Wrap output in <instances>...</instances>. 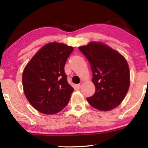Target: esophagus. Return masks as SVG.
<instances>
[{"instance_id": "esophagus-1", "label": "esophagus", "mask_w": 148, "mask_h": 148, "mask_svg": "<svg viewBox=\"0 0 148 148\" xmlns=\"http://www.w3.org/2000/svg\"><path fill=\"white\" fill-rule=\"evenodd\" d=\"M82 85H83V83H80L79 84H78L77 85V87L79 89H80L81 88V86H82Z\"/></svg>"}]
</instances>
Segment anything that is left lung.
Instances as JSON below:
<instances>
[{
  "label": "left lung",
  "instance_id": "obj_1",
  "mask_svg": "<svg viewBox=\"0 0 148 148\" xmlns=\"http://www.w3.org/2000/svg\"><path fill=\"white\" fill-rule=\"evenodd\" d=\"M79 49L90 62L95 93L87 98L93 108L110 111L118 107L130 86L129 67L119 52L100 42H91Z\"/></svg>",
  "mask_w": 148,
  "mask_h": 148
}]
</instances>
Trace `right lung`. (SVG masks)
<instances>
[{
  "mask_svg": "<svg viewBox=\"0 0 148 148\" xmlns=\"http://www.w3.org/2000/svg\"><path fill=\"white\" fill-rule=\"evenodd\" d=\"M73 50L63 43H48L25 67L22 75L24 93L37 111L55 114L68 104L74 88L67 82L64 67Z\"/></svg>",
  "mask_w": 148,
  "mask_h": 148,
  "instance_id": "add662e5",
  "label": "right lung"
}]
</instances>
